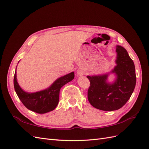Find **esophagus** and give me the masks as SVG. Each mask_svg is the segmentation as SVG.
Listing matches in <instances>:
<instances>
[{
	"label": "esophagus",
	"mask_w": 149,
	"mask_h": 149,
	"mask_svg": "<svg viewBox=\"0 0 149 149\" xmlns=\"http://www.w3.org/2000/svg\"><path fill=\"white\" fill-rule=\"evenodd\" d=\"M83 74H84V71L81 69H79L77 71V74H78V76H81L83 75Z\"/></svg>",
	"instance_id": "obj_1"
}]
</instances>
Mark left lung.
Masks as SVG:
<instances>
[{"label":"left lung","instance_id":"8db88e82","mask_svg":"<svg viewBox=\"0 0 149 149\" xmlns=\"http://www.w3.org/2000/svg\"><path fill=\"white\" fill-rule=\"evenodd\" d=\"M116 65L110 72L98 75L87 76L90 81L88 91L89 103L102 111L118 110L128 101L136 84V70L134 61L126 49L120 45L116 47ZM110 74L116 78L109 82Z\"/></svg>","mask_w":149,"mask_h":149}]
</instances>
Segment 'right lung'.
<instances>
[{"label":"right lung","instance_id":"right-lung-1","mask_svg":"<svg viewBox=\"0 0 149 149\" xmlns=\"http://www.w3.org/2000/svg\"><path fill=\"white\" fill-rule=\"evenodd\" d=\"M16 70L13 85L18 97L28 109L38 114H45L55 109L59 102L60 89L74 78V73L71 72L56 79L47 89L35 93H28L18 83Z\"/></svg>","mask_w":149,"mask_h":149}]
</instances>
